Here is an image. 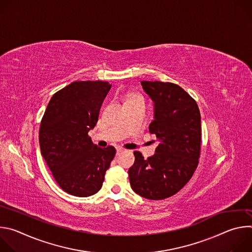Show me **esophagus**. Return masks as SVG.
Listing matches in <instances>:
<instances>
[{
	"label": "esophagus",
	"mask_w": 252,
	"mask_h": 252,
	"mask_svg": "<svg viewBox=\"0 0 252 252\" xmlns=\"http://www.w3.org/2000/svg\"><path fill=\"white\" fill-rule=\"evenodd\" d=\"M124 152V149L123 148H121V147H118L117 148V156H119L121 153H123Z\"/></svg>",
	"instance_id": "obj_1"
}]
</instances>
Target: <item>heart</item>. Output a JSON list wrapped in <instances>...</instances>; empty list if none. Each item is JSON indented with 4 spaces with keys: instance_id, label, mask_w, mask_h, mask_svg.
I'll return each instance as SVG.
<instances>
[{
    "instance_id": "b5f03b06",
    "label": "heart",
    "mask_w": 252,
    "mask_h": 252,
    "mask_svg": "<svg viewBox=\"0 0 252 252\" xmlns=\"http://www.w3.org/2000/svg\"><path fill=\"white\" fill-rule=\"evenodd\" d=\"M129 99H140V100H143L142 96L139 95V94H131L130 96H128L127 100H129Z\"/></svg>"
}]
</instances>
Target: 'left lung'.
Instances as JSON below:
<instances>
[{
	"instance_id": "obj_1",
	"label": "left lung",
	"mask_w": 252,
	"mask_h": 252,
	"mask_svg": "<svg viewBox=\"0 0 252 252\" xmlns=\"http://www.w3.org/2000/svg\"><path fill=\"white\" fill-rule=\"evenodd\" d=\"M141 86L155 102V119L149 128L157 135L158 146L148 159L139 152L133 153L129 183L138 195L159 200L181 190L197 167L200 113L196 101L175 84L142 81Z\"/></svg>"
}]
</instances>
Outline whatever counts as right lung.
Masks as SVG:
<instances>
[{"label":"right lung","mask_w":252,"mask_h":252,"mask_svg":"<svg viewBox=\"0 0 252 252\" xmlns=\"http://www.w3.org/2000/svg\"><path fill=\"white\" fill-rule=\"evenodd\" d=\"M111 88L101 81L71 83L52 96L42 119V156L57 184L68 194L87 197L96 193L116 156L114 147L98 148L88 134L97 123Z\"/></svg>","instance_id":"add662e5"}]
</instances>
